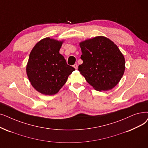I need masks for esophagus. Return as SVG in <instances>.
<instances>
[{
    "mask_svg": "<svg viewBox=\"0 0 148 148\" xmlns=\"http://www.w3.org/2000/svg\"><path fill=\"white\" fill-rule=\"evenodd\" d=\"M73 66H74V68L75 69H77L78 68V65H77V64H74V65H73Z\"/></svg>",
    "mask_w": 148,
    "mask_h": 148,
    "instance_id": "obj_1",
    "label": "esophagus"
}]
</instances>
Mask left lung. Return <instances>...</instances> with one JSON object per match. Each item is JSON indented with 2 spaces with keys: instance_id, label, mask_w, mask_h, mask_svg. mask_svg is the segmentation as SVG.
Masks as SVG:
<instances>
[{
  "instance_id": "obj_1",
  "label": "left lung",
  "mask_w": 148,
  "mask_h": 148,
  "mask_svg": "<svg viewBox=\"0 0 148 148\" xmlns=\"http://www.w3.org/2000/svg\"><path fill=\"white\" fill-rule=\"evenodd\" d=\"M83 63L79 71L95 90L108 91L116 86L125 69L123 55L116 45L103 36L80 43Z\"/></svg>"
}]
</instances>
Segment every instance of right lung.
<instances>
[{
    "label": "right lung",
    "mask_w": 148,
    "mask_h": 148,
    "mask_svg": "<svg viewBox=\"0 0 148 148\" xmlns=\"http://www.w3.org/2000/svg\"><path fill=\"white\" fill-rule=\"evenodd\" d=\"M62 43L47 37L38 42L30 53L27 74L32 86L43 94L58 92L75 70L59 53Z\"/></svg>",
    "instance_id": "obj_1"
}]
</instances>
